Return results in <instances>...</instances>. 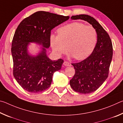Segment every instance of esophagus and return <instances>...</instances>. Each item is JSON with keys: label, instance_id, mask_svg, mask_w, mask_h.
<instances>
[{"label": "esophagus", "instance_id": "esophagus-1", "mask_svg": "<svg viewBox=\"0 0 123 123\" xmlns=\"http://www.w3.org/2000/svg\"><path fill=\"white\" fill-rule=\"evenodd\" d=\"M63 65L65 66H71V64H70L69 62H68L64 61L63 62Z\"/></svg>", "mask_w": 123, "mask_h": 123}]
</instances>
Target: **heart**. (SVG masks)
Listing matches in <instances>:
<instances>
[{
	"mask_svg": "<svg viewBox=\"0 0 123 123\" xmlns=\"http://www.w3.org/2000/svg\"><path fill=\"white\" fill-rule=\"evenodd\" d=\"M57 32L58 35H51L50 37V43L58 57L66 54L68 48L70 57L82 60L92 53L96 46L97 33L91 25L73 22L60 28Z\"/></svg>",
	"mask_w": 123,
	"mask_h": 123,
	"instance_id": "obj_1",
	"label": "heart"
}]
</instances>
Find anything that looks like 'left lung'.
<instances>
[{
	"instance_id": "obj_1",
	"label": "left lung",
	"mask_w": 123,
	"mask_h": 123,
	"mask_svg": "<svg viewBox=\"0 0 123 123\" xmlns=\"http://www.w3.org/2000/svg\"><path fill=\"white\" fill-rule=\"evenodd\" d=\"M70 18L87 22L94 27L97 33L96 46L91 55L81 62L72 64L75 73L70 80V86L77 92L88 94L99 88L109 75L113 55L112 41L107 32L92 17L79 14Z\"/></svg>"
}]
</instances>
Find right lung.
I'll use <instances>...</instances> for the list:
<instances>
[{
    "instance_id": "add662e5",
    "label": "right lung",
    "mask_w": 123,
    "mask_h": 123,
    "mask_svg": "<svg viewBox=\"0 0 123 123\" xmlns=\"http://www.w3.org/2000/svg\"><path fill=\"white\" fill-rule=\"evenodd\" d=\"M69 16L45 11H38L20 23L14 33L11 53L13 76L23 88L31 93H39L50 86L53 75L61 69L63 60H51L48 57L51 31L69 19ZM30 43L41 45L32 55L28 50Z\"/></svg>"
}]
</instances>
